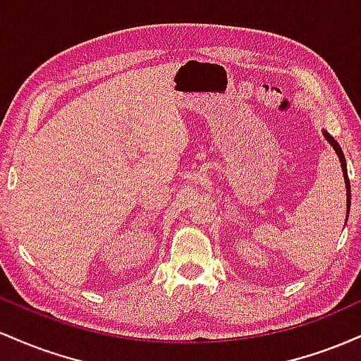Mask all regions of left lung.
I'll return each instance as SVG.
<instances>
[{
    "mask_svg": "<svg viewBox=\"0 0 361 361\" xmlns=\"http://www.w3.org/2000/svg\"><path fill=\"white\" fill-rule=\"evenodd\" d=\"M322 135H324V139L327 142L331 144V147L334 149V152H336V156L339 157V163H341V169H343V176H345V185H346V214H350V205H351V188H350V180H348V169H346V159H345V154H343L341 147H339V144L334 140V137L331 134H327L326 130H322ZM348 219V217H346Z\"/></svg>",
    "mask_w": 361,
    "mask_h": 361,
    "instance_id": "obj_1",
    "label": "left lung"
}]
</instances>
